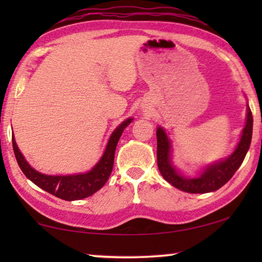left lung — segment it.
<instances>
[{"instance_id":"1","label":"left lung","mask_w":262,"mask_h":262,"mask_svg":"<svg viewBox=\"0 0 262 262\" xmlns=\"http://www.w3.org/2000/svg\"><path fill=\"white\" fill-rule=\"evenodd\" d=\"M253 134V116L249 106H247L246 125L241 132V137L234 151L225 159L210 163L202 168L199 174L194 178L185 175L173 164L171 161L170 138L163 127L159 126L156 130L157 137V166L160 173L167 182L181 191L187 193H209L220 189L222 186L232 178L235 171L241 166L248 152Z\"/></svg>"}]
</instances>
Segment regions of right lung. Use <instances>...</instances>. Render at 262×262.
<instances>
[{
	"label": "right lung",
	"instance_id": "obj_1",
	"mask_svg": "<svg viewBox=\"0 0 262 262\" xmlns=\"http://www.w3.org/2000/svg\"><path fill=\"white\" fill-rule=\"evenodd\" d=\"M132 120H134L132 118H127L120 125H118L116 130L110 136L101 159L91 170L85 171V173L71 175H48L39 173L33 167H31V164L21 154L20 149L17 148L15 138H14V134L12 135L13 150L20 169L26 175V178L30 179L38 187L57 198L68 200V202L84 199L102 188V186L108 180L113 169L114 152H116L117 144L123 131Z\"/></svg>",
	"mask_w": 262,
	"mask_h": 262
}]
</instances>
